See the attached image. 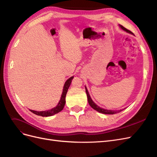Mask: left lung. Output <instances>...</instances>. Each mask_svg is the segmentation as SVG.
Masks as SVG:
<instances>
[{
	"label": "left lung",
	"mask_w": 157,
	"mask_h": 157,
	"mask_svg": "<svg viewBox=\"0 0 157 157\" xmlns=\"http://www.w3.org/2000/svg\"><path fill=\"white\" fill-rule=\"evenodd\" d=\"M120 27L122 28V29L123 30H124L125 31L128 32V33H132V32L128 30L127 29H126L125 27H123L122 25H120ZM85 89H86V95H87V98H88V103L89 105L92 107V108H93L94 109H95V110L101 113H103V114H109V115H113V114H116V113H120L121 111H122V110H124V109H121V110L120 111H113V110H107V109H102L101 107H98L96 103H95L92 100L91 98H90V95L88 94V90L87 88L85 87Z\"/></svg>",
	"instance_id": "left-lung-1"
}]
</instances>
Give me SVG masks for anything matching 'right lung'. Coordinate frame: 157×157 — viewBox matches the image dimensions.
Returning a JSON list of instances; mask_svg holds the SVG:
<instances>
[{"label":"right lung","mask_w":157,"mask_h":157,"mask_svg":"<svg viewBox=\"0 0 157 157\" xmlns=\"http://www.w3.org/2000/svg\"><path fill=\"white\" fill-rule=\"evenodd\" d=\"M73 78V77H71L67 80V81L65 82V83L64 84V86H63V92H62V94H61L60 101L58 103V105H57L56 107L52 109L51 110L44 111H33V110H30V111L36 115L42 116V117H50V116H52V115H55V114L58 113L61 110H63V109L64 105L65 104L66 94H67L68 88L71 85V81H72Z\"/></svg>","instance_id":"1"}]
</instances>
